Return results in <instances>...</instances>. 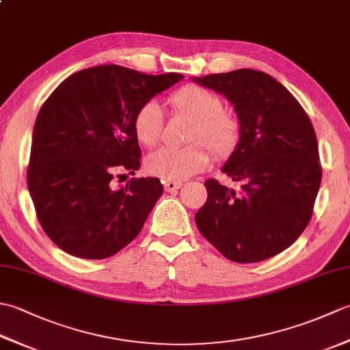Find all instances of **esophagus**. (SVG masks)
Wrapping results in <instances>:
<instances>
[{"instance_id":"esophagus-1","label":"esophagus","mask_w":350,"mask_h":350,"mask_svg":"<svg viewBox=\"0 0 350 350\" xmlns=\"http://www.w3.org/2000/svg\"><path fill=\"white\" fill-rule=\"evenodd\" d=\"M182 182L179 180H165L163 182V188H165L167 192H176L177 189H180Z\"/></svg>"}]
</instances>
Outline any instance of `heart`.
<instances>
[{
  "mask_svg": "<svg viewBox=\"0 0 350 350\" xmlns=\"http://www.w3.org/2000/svg\"><path fill=\"white\" fill-rule=\"evenodd\" d=\"M170 105L176 114L189 118V141L187 147H162L148 156L147 171L163 180H183L203 171L209 163L211 148L215 158L224 159L234 152L241 139V123L224 109V102L217 93L200 85H183L170 96ZM133 128L147 147L159 143L163 131V113L154 100L146 102L138 109Z\"/></svg>",
  "mask_w": 350,
  "mask_h": 350,
  "instance_id": "1",
  "label": "heart"
}]
</instances>
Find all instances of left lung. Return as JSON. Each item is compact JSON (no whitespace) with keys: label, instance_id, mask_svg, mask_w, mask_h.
I'll list each match as a JSON object with an SVG mask.
<instances>
[{"label":"left lung","instance_id":"left-lung-1","mask_svg":"<svg viewBox=\"0 0 350 350\" xmlns=\"http://www.w3.org/2000/svg\"><path fill=\"white\" fill-rule=\"evenodd\" d=\"M224 94L241 123V139L222 173L241 185L204 182L207 200L196 222L236 263L280 254L306 230L322 180L313 124L287 88L265 72L237 69L194 78Z\"/></svg>","mask_w":350,"mask_h":350}]
</instances>
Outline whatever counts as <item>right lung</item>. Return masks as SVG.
Listing matches in <instances>:
<instances>
[{"label":"right lung","instance_id":"obj_1","mask_svg":"<svg viewBox=\"0 0 350 350\" xmlns=\"http://www.w3.org/2000/svg\"><path fill=\"white\" fill-rule=\"evenodd\" d=\"M182 78L96 66L66 78L44 100L34 123L27 183L43 232L64 252L102 260L138 236L162 183L133 177L114 188L113 179L139 168L133 128L138 109Z\"/></svg>","mask_w":350,"mask_h":350}]
</instances>
